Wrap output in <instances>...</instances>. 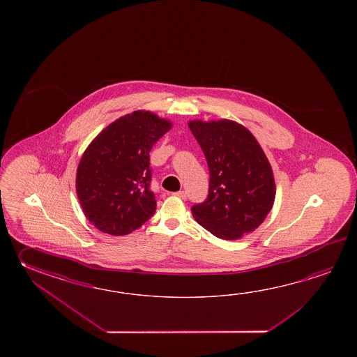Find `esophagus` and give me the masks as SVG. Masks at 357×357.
<instances>
[{"mask_svg":"<svg viewBox=\"0 0 357 357\" xmlns=\"http://www.w3.org/2000/svg\"><path fill=\"white\" fill-rule=\"evenodd\" d=\"M174 195H175V197H180V199H183V200L188 197L186 191H183V190H181V191H177V192H175Z\"/></svg>","mask_w":357,"mask_h":357,"instance_id":"obj_1","label":"esophagus"}]
</instances>
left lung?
<instances>
[{
	"label": "left lung",
	"instance_id": "1",
	"mask_svg": "<svg viewBox=\"0 0 357 357\" xmlns=\"http://www.w3.org/2000/svg\"><path fill=\"white\" fill-rule=\"evenodd\" d=\"M209 168V194L191 212L200 226L223 240L258 228L275 197L273 169L258 140L238 122L189 121Z\"/></svg>",
	"mask_w": 357,
	"mask_h": 357
}]
</instances>
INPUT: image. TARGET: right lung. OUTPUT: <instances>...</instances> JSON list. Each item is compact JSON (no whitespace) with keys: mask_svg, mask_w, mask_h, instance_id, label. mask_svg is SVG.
<instances>
[{"mask_svg":"<svg viewBox=\"0 0 357 357\" xmlns=\"http://www.w3.org/2000/svg\"><path fill=\"white\" fill-rule=\"evenodd\" d=\"M172 122L139 109L109 123L85 149L76 169L84 215L99 231L129 235L155 212L149 152Z\"/></svg>","mask_w":357,"mask_h":357,"instance_id":"1","label":"right lung"}]
</instances>
